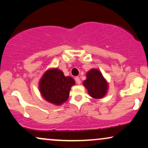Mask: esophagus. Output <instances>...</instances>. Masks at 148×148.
Masks as SVG:
<instances>
[{
	"label": "esophagus",
	"mask_w": 148,
	"mask_h": 148,
	"mask_svg": "<svg viewBox=\"0 0 148 148\" xmlns=\"http://www.w3.org/2000/svg\"><path fill=\"white\" fill-rule=\"evenodd\" d=\"M75 81H76V83L77 84H81V79H80V78L79 77V76H76V77L75 78Z\"/></svg>",
	"instance_id": "34e87169"
}]
</instances>
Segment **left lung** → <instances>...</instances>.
I'll use <instances>...</instances> for the list:
<instances>
[{"label": "left lung", "mask_w": 148, "mask_h": 148, "mask_svg": "<svg viewBox=\"0 0 148 148\" xmlns=\"http://www.w3.org/2000/svg\"><path fill=\"white\" fill-rule=\"evenodd\" d=\"M83 84L87 89L89 95L94 99H101L108 92V82L97 69H91L88 71Z\"/></svg>", "instance_id": "8db88e82"}]
</instances>
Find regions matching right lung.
Returning a JSON list of instances; mask_svg holds the SVG:
<instances>
[{"label":"right lung","instance_id":"obj_1","mask_svg":"<svg viewBox=\"0 0 148 148\" xmlns=\"http://www.w3.org/2000/svg\"><path fill=\"white\" fill-rule=\"evenodd\" d=\"M75 81L70 76H65L58 68H51L45 72L39 82L40 94L46 101L60 106L67 101L69 91Z\"/></svg>","mask_w":148,"mask_h":148}]
</instances>
